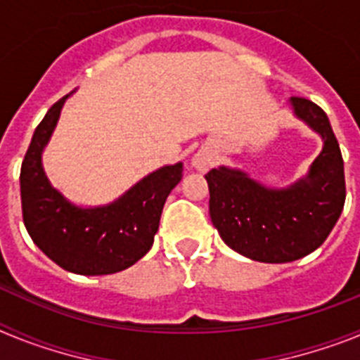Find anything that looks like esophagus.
<instances>
[{"mask_svg": "<svg viewBox=\"0 0 360 360\" xmlns=\"http://www.w3.org/2000/svg\"><path fill=\"white\" fill-rule=\"evenodd\" d=\"M212 162H214V157H212V153L209 149H200L198 153H195V157L191 158L193 167L198 171H207L212 165Z\"/></svg>", "mask_w": 360, "mask_h": 360, "instance_id": "1", "label": "esophagus"}]
</instances>
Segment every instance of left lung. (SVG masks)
<instances>
[{"mask_svg": "<svg viewBox=\"0 0 360 360\" xmlns=\"http://www.w3.org/2000/svg\"><path fill=\"white\" fill-rule=\"evenodd\" d=\"M290 104L323 139L307 176L272 189L225 165L205 174L212 225L232 250L254 262L288 263L314 252L345 207V162L328 117L308 98L292 97Z\"/></svg>", "mask_w": 360, "mask_h": 360, "instance_id": "8db88e82", "label": "left lung"}]
</instances>
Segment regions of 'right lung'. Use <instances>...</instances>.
I'll return each instance as SVG.
<instances>
[{"instance_id":"right-lung-1","label":"right lung","mask_w":360,"mask_h":360,"mask_svg":"<svg viewBox=\"0 0 360 360\" xmlns=\"http://www.w3.org/2000/svg\"><path fill=\"white\" fill-rule=\"evenodd\" d=\"M70 95L46 111L21 164L25 227L32 241L61 269L81 276L115 274L135 265L151 249L165 198L182 180L184 165L178 162L153 171L108 205L72 203L53 189L41 162Z\"/></svg>"}]
</instances>
